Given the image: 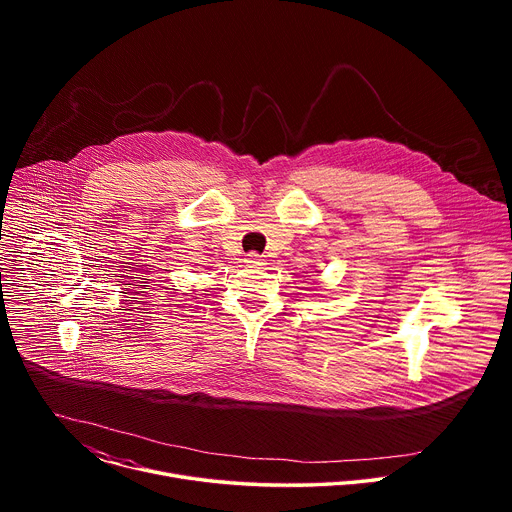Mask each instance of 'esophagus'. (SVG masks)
Returning <instances> with one entry per match:
<instances>
[{
    "instance_id": "1",
    "label": "esophagus",
    "mask_w": 512,
    "mask_h": 512,
    "mask_svg": "<svg viewBox=\"0 0 512 512\" xmlns=\"http://www.w3.org/2000/svg\"><path fill=\"white\" fill-rule=\"evenodd\" d=\"M245 261L247 263H251V265H261V255L259 253H255V251H251V253H247V257H245Z\"/></svg>"
}]
</instances>
